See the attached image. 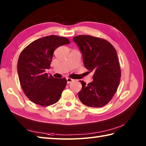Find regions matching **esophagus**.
<instances>
[{"mask_svg": "<svg viewBox=\"0 0 146 146\" xmlns=\"http://www.w3.org/2000/svg\"><path fill=\"white\" fill-rule=\"evenodd\" d=\"M66 81H67V83H71V82H73L74 80L71 79V78H66Z\"/></svg>", "mask_w": 146, "mask_h": 146, "instance_id": "obj_1", "label": "esophagus"}]
</instances>
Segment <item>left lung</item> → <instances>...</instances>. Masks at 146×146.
I'll use <instances>...</instances> for the list:
<instances>
[{"label":"left lung","mask_w":146,"mask_h":146,"mask_svg":"<svg viewBox=\"0 0 146 146\" xmlns=\"http://www.w3.org/2000/svg\"><path fill=\"white\" fill-rule=\"evenodd\" d=\"M83 55L85 67L94 72V80L86 85L80 81L82 88L78 92L80 100L86 106L102 107L107 104L117 92L121 71L115 49L102 38L88 35L73 37Z\"/></svg>","instance_id":"1"}]
</instances>
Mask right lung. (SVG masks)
Segmentation results:
<instances>
[{"label": "right lung", "instance_id": "right-lung-1", "mask_svg": "<svg viewBox=\"0 0 146 146\" xmlns=\"http://www.w3.org/2000/svg\"><path fill=\"white\" fill-rule=\"evenodd\" d=\"M68 44L70 41L64 37L48 36L35 40L21 52L19 79L24 94L35 104L49 106L60 100L66 85V78H55L45 71L50 68L55 49Z\"/></svg>", "mask_w": 146, "mask_h": 146}]
</instances>
